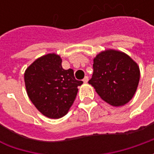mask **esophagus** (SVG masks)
Instances as JSON below:
<instances>
[{"instance_id": "esophagus-1", "label": "esophagus", "mask_w": 154, "mask_h": 154, "mask_svg": "<svg viewBox=\"0 0 154 154\" xmlns=\"http://www.w3.org/2000/svg\"><path fill=\"white\" fill-rule=\"evenodd\" d=\"M83 82H85V83H87V82H88V77H87V76H86V77H84Z\"/></svg>"}]
</instances>
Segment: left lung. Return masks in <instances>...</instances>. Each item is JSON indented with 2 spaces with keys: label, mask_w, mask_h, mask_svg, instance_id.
I'll list each match as a JSON object with an SVG mask.
<instances>
[{
  "label": "left lung",
  "mask_w": 154,
  "mask_h": 154,
  "mask_svg": "<svg viewBox=\"0 0 154 154\" xmlns=\"http://www.w3.org/2000/svg\"><path fill=\"white\" fill-rule=\"evenodd\" d=\"M139 68L127 54L104 51L94 58L93 74L88 83L111 106H124L132 99L139 85Z\"/></svg>",
  "instance_id": "8db88e82"
}]
</instances>
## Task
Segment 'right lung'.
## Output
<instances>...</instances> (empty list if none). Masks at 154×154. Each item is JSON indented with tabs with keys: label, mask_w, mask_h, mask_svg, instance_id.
Instances as JSON below:
<instances>
[{
	"label": "right lung",
	"mask_w": 154,
	"mask_h": 154,
	"mask_svg": "<svg viewBox=\"0 0 154 154\" xmlns=\"http://www.w3.org/2000/svg\"><path fill=\"white\" fill-rule=\"evenodd\" d=\"M25 82L29 99L44 116L58 119L67 113L77 97V80L74 72L64 70L61 57L54 54L35 60L25 72Z\"/></svg>",
	"instance_id": "right-lung-1"
}]
</instances>
